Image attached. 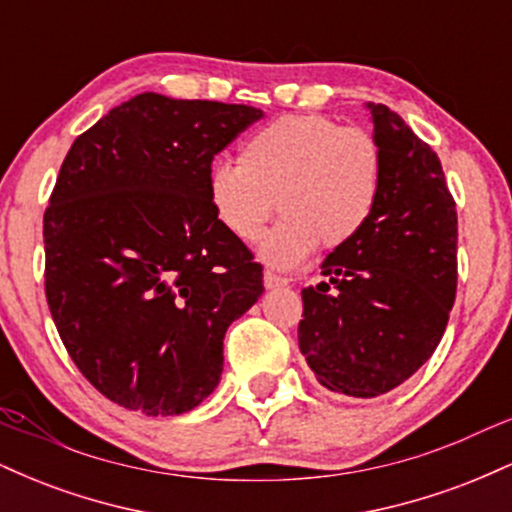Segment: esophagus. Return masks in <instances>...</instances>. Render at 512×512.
<instances>
[{
  "label": "esophagus",
  "mask_w": 512,
  "mask_h": 512,
  "mask_svg": "<svg viewBox=\"0 0 512 512\" xmlns=\"http://www.w3.org/2000/svg\"><path fill=\"white\" fill-rule=\"evenodd\" d=\"M286 284H289V279H284V276L274 272H264V289H279V286H286Z\"/></svg>",
  "instance_id": "obj_1"
}]
</instances>
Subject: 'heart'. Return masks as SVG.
Returning <instances> with one entry per match:
<instances>
[{"label":"heart","mask_w":512,"mask_h":512,"mask_svg":"<svg viewBox=\"0 0 512 512\" xmlns=\"http://www.w3.org/2000/svg\"><path fill=\"white\" fill-rule=\"evenodd\" d=\"M385 178L383 146L363 127L325 115H281L240 146V163H214L209 202L231 236L255 240L279 207L281 219L262 238L260 255L293 269L322 250H339L368 226Z\"/></svg>","instance_id":"heart-1"}]
</instances>
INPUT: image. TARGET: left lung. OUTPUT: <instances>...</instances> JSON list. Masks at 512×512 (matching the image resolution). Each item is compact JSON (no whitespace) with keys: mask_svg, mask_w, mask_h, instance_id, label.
I'll return each mask as SVG.
<instances>
[{"mask_svg":"<svg viewBox=\"0 0 512 512\" xmlns=\"http://www.w3.org/2000/svg\"><path fill=\"white\" fill-rule=\"evenodd\" d=\"M385 178L368 226L301 291L298 346L317 383L346 397L395 390L440 344L457 291V211L436 151L368 103Z\"/></svg>","mask_w":512,"mask_h":512,"instance_id":"1","label":"left lung"}]
</instances>
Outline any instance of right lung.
<instances>
[{
  "label": "right lung",
  "mask_w": 512,
  "mask_h": 512,
  "mask_svg": "<svg viewBox=\"0 0 512 512\" xmlns=\"http://www.w3.org/2000/svg\"><path fill=\"white\" fill-rule=\"evenodd\" d=\"M262 117L250 105L139 93L86 129L45 209V296L84 378L146 416L219 385L228 325L262 267L209 202L211 161Z\"/></svg>",
  "instance_id": "right-lung-1"
}]
</instances>
